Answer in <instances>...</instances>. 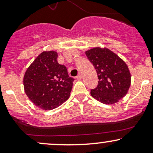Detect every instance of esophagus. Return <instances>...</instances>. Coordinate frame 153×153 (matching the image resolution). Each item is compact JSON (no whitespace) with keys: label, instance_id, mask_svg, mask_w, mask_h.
Instances as JSON below:
<instances>
[{"label":"esophagus","instance_id":"34e87169","mask_svg":"<svg viewBox=\"0 0 153 153\" xmlns=\"http://www.w3.org/2000/svg\"><path fill=\"white\" fill-rule=\"evenodd\" d=\"M77 79H78V80H80V79H82V73H80L78 75V76L76 77Z\"/></svg>","mask_w":153,"mask_h":153}]
</instances>
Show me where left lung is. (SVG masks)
Instances as JSON below:
<instances>
[{
	"label": "left lung",
	"instance_id": "1",
	"mask_svg": "<svg viewBox=\"0 0 153 153\" xmlns=\"http://www.w3.org/2000/svg\"><path fill=\"white\" fill-rule=\"evenodd\" d=\"M94 65L99 84L92 89L93 98L105 104H114L124 98L131 85V73L127 65L108 48L94 47L85 51Z\"/></svg>",
	"mask_w": 153,
	"mask_h": 153
}]
</instances>
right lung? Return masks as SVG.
Listing matches in <instances>:
<instances>
[{"instance_id": "right-lung-1", "label": "right lung", "mask_w": 153, "mask_h": 153, "mask_svg": "<svg viewBox=\"0 0 153 153\" xmlns=\"http://www.w3.org/2000/svg\"><path fill=\"white\" fill-rule=\"evenodd\" d=\"M55 51H44L26 70L24 88L31 101L43 110H52L69 99L74 79L57 62Z\"/></svg>"}]
</instances>
